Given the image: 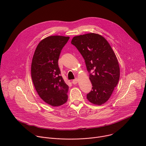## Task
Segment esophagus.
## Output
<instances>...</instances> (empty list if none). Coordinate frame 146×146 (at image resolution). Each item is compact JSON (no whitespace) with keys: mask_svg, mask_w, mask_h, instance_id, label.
Listing matches in <instances>:
<instances>
[{"mask_svg":"<svg viewBox=\"0 0 146 146\" xmlns=\"http://www.w3.org/2000/svg\"><path fill=\"white\" fill-rule=\"evenodd\" d=\"M77 82H78V79H77V78H76L75 79H74V80H72V83H73V84H76L77 83Z\"/></svg>","mask_w":146,"mask_h":146,"instance_id":"1","label":"esophagus"}]
</instances>
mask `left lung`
I'll return each mask as SVG.
<instances>
[{"instance_id": "left-lung-1", "label": "left lung", "mask_w": 146, "mask_h": 146, "mask_svg": "<svg viewBox=\"0 0 146 146\" xmlns=\"http://www.w3.org/2000/svg\"><path fill=\"white\" fill-rule=\"evenodd\" d=\"M71 43L84 59L92 90L87 99L94 104L101 105L109 100L120 78V68L114 52L105 38L95 33L77 36Z\"/></svg>"}]
</instances>
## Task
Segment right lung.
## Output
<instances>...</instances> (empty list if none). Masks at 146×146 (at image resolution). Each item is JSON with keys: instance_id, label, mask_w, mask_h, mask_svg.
Segmentation results:
<instances>
[{"instance_id": "obj_1", "label": "right lung", "mask_w": 146, "mask_h": 146, "mask_svg": "<svg viewBox=\"0 0 146 146\" xmlns=\"http://www.w3.org/2000/svg\"><path fill=\"white\" fill-rule=\"evenodd\" d=\"M69 37L52 36L37 45L32 62L31 75L35 89L40 98L52 106L64 104L69 86L64 82L58 65L63 47Z\"/></svg>"}]
</instances>
